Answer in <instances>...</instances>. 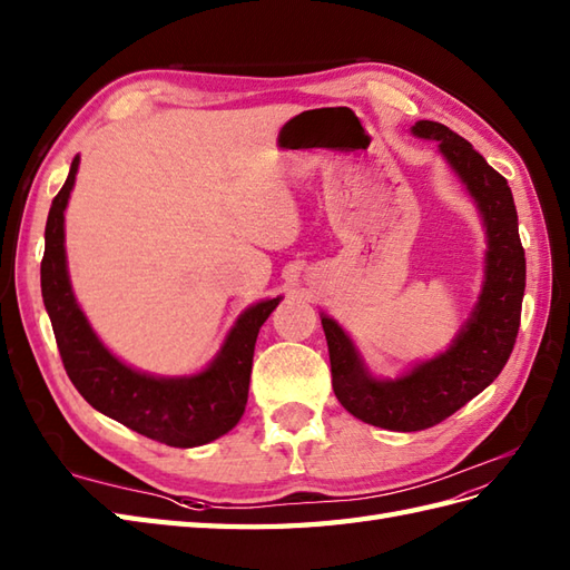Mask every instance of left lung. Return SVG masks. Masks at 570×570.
I'll return each mask as SVG.
<instances>
[{
	"label": "left lung",
	"mask_w": 570,
	"mask_h": 570,
	"mask_svg": "<svg viewBox=\"0 0 570 570\" xmlns=\"http://www.w3.org/2000/svg\"><path fill=\"white\" fill-rule=\"evenodd\" d=\"M413 132L438 140L483 215L489 254L476 309L448 353L394 382L370 377L343 328L322 316L336 399L355 419L399 433L425 430L450 419L501 374L515 348L524 295V248L508 180L448 125L421 120L413 125Z\"/></svg>",
	"instance_id": "left-lung-1"
}]
</instances>
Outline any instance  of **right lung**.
<instances>
[{
	"label": "right lung",
	"instance_id": "1",
	"mask_svg": "<svg viewBox=\"0 0 570 570\" xmlns=\"http://www.w3.org/2000/svg\"><path fill=\"white\" fill-rule=\"evenodd\" d=\"M77 166L79 157L72 159L65 186L52 198L46 225V254L40 261V289L67 377L96 411L149 440L169 448H196L217 440L242 419L258 328L281 297L246 309L215 363L196 377L157 380L122 365L96 338L69 287L65 207L75 186Z\"/></svg>",
	"mask_w": 570,
	"mask_h": 570
}]
</instances>
